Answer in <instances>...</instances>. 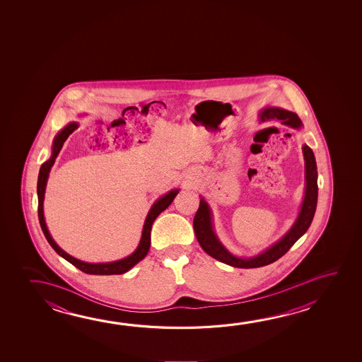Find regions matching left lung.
Listing matches in <instances>:
<instances>
[{"instance_id":"8db88e82","label":"left lung","mask_w":362,"mask_h":362,"mask_svg":"<svg viewBox=\"0 0 362 362\" xmlns=\"http://www.w3.org/2000/svg\"><path fill=\"white\" fill-rule=\"evenodd\" d=\"M261 121L265 119H280L283 124L291 126L293 129H300L303 124L298 115L291 111H286L278 107H267L260 112ZM303 155L305 161V194L303 199L300 212L291 230L285 233L283 238L278 243H274L272 247L261 252L260 255L254 257H238L232 255L228 250L221 243L217 235L214 231L212 223V211L208 206L207 202L201 198L199 208L197 211L193 227L196 232V238L201 245L202 249L212 256L216 260L227 264L230 267H240V269H252V267H265L278 260L281 256L288 252V250L302 238L307 232L309 226L313 221L317 201H318V184H317V164L312 148L308 145H303Z\"/></svg>"}]
</instances>
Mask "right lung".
Listing matches in <instances>:
<instances>
[{"label": "right lung", "mask_w": 362, "mask_h": 362, "mask_svg": "<svg viewBox=\"0 0 362 362\" xmlns=\"http://www.w3.org/2000/svg\"><path fill=\"white\" fill-rule=\"evenodd\" d=\"M76 129H78L77 122H71V124H66V127L55 136L53 141V148H52V156H50V159L48 161H45L42 164V168H40V172H39V178H37V202H39V204H37V214H39V221H40L42 232H44L47 240H48V243H50V246L55 250V252L58 255L62 256V257H64L66 261H69L71 265L78 267L83 273L92 274V275H119V274L126 273V272L130 270L131 267H135L139 261L143 260L144 257L148 255V249H150L151 226L154 223L155 218L172 204L173 199L179 193V189L170 190L169 193H166L165 196L159 198L151 206L148 216H146V219H145V223H144L143 235H141L140 243H139L137 249L130 256L124 257L122 260L112 261V262L90 264V262H84V261L78 260V259L73 257V256L68 255L66 251L60 249L57 243L54 241L53 238L50 236V233H49L48 227H47L45 219H44L42 203H44V194H45V187H47V182H48L49 172H50L52 166L54 165L55 159H57V156L59 154L60 148L63 146V144H64L68 136Z\"/></svg>", "instance_id": "add662e5"}]
</instances>
